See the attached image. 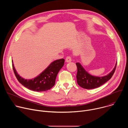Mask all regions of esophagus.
Returning a JSON list of instances; mask_svg holds the SVG:
<instances>
[{
  "mask_svg": "<svg viewBox=\"0 0 128 128\" xmlns=\"http://www.w3.org/2000/svg\"><path fill=\"white\" fill-rule=\"evenodd\" d=\"M71 56H67L66 58V59H65V61L66 62H70L71 61Z\"/></svg>",
  "mask_w": 128,
  "mask_h": 128,
  "instance_id": "1",
  "label": "esophagus"
}]
</instances>
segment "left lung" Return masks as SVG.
<instances>
[{"mask_svg": "<svg viewBox=\"0 0 128 128\" xmlns=\"http://www.w3.org/2000/svg\"><path fill=\"white\" fill-rule=\"evenodd\" d=\"M116 64L117 62L114 69L107 76L103 77H97L90 75L84 70L80 63H76L78 68L76 74L77 82L80 86L86 89H92L98 88L112 78L115 72Z\"/></svg>", "mask_w": 128, "mask_h": 128, "instance_id": "left-lung-1", "label": "left lung"}]
</instances>
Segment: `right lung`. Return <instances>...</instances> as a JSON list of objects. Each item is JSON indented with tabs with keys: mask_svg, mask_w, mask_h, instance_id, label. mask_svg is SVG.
<instances>
[{
	"mask_svg": "<svg viewBox=\"0 0 128 128\" xmlns=\"http://www.w3.org/2000/svg\"><path fill=\"white\" fill-rule=\"evenodd\" d=\"M64 62V59L54 61L38 76L28 80L23 78L17 74L13 62L12 66L14 75L20 84L30 90L36 92H43L50 90L55 84L58 73L63 66Z\"/></svg>",
	"mask_w": 128,
	"mask_h": 128,
	"instance_id": "obj_1",
	"label": "right lung"
}]
</instances>
